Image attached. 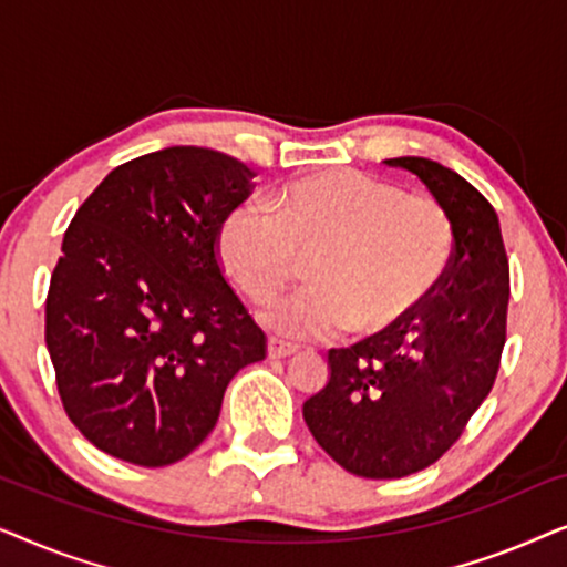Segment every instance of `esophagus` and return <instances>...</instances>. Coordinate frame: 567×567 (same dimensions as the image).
<instances>
[{
    "label": "esophagus",
    "instance_id": "34e87169",
    "mask_svg": "<svg viewBox=\"0 0 567 567\" xmlns=\"http://www.w3.org/2000/svg\"><path fill=\"white\" fill-rule=\"evenodd\" d=\"M297 351H299L297 346L284 343V340H278V338L268 340V355H270V359H289V355H293Z\"/></svg>",
    "mask_w": 567,
    "mask_h": 567
}]
</instances>
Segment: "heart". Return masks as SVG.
Wrapping results in <instances>:
<instances>
[{"label": "heart", "instance_id": "obj_1", "mask_svg": "<svg viewBox=\"0 0 567 567\" xmlns=\"http://www.w3.org/2000/svg\"><path fill=\"white\" fill-rule=\"evenodd\" d=\"M245 200L224 216L216 252L250 301H270L297 258L312 284L262 312V324L291 340L369 338L392 330L436 291L454 255V224L429 196L359 169H322Z\"/></svg>", "mask_w": 567, "mask_h": 567}]
</instances>
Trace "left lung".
I'll return each instance as SVG.
<instances>
[{
	"label": "left lung",
	"mask_w": 567,
	"mask_h": 567,
	"mask_svg": "<svg viewBox=\"0 0 567 567\" xmlns=\"http://www.w3.org/2000/svg\"><path fill=\"white\" fill-rule=\"evenodd\" d=\"M413 173L454 224L436 291L392 330L328 353L330 382L305 402L317 444L340 467L398 480L439 462L483 405L506 346L508 258L495 208L454 169L386 159Z\"/></svg>",
	"instance_id": "left-lung-1"
}]
</instances>
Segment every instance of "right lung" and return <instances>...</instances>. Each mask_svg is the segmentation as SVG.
<instances>
[{"mask_svg":"<svg viewBox=\"0 0 567 567\" xmlns=\"http://www.w3.org/2000/svg\"><path fill=\"white\" fill-rule=\"evenodd\" d=\"M245 162L167 146L115 167L69 224L45 297L61 405L138 467L188 456L266 332L221 274L216 235L252 193Z\"/></svg>","mask_w":567,"mask_h":567,"instance_id":"1","label":"right lung"}]
</instances>
